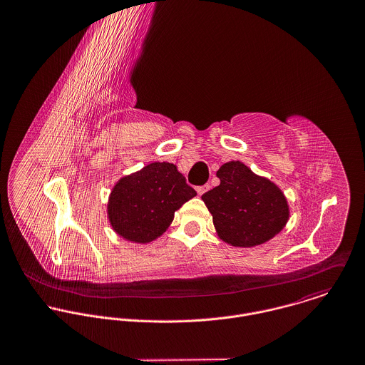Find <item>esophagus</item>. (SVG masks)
<instances>
[{"label":"esophagus","instance_id":"obj_1","mask_svg":"<svg viewBox=\"0 0 365 365\" xmlns=\"http://www.w3.org/2000/svg\"><path fill=\"white\" fill-rule=\"evenodd\" d=\"M208 189H210V185H202V186H197V187H196V192H197L199 196H202Z\"/></svg>","mask_w":365,"mask_h":365}]
</instances>
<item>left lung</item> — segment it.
<instances>
[{
  "mask_svg": "<svg viewBox=\"0 0 365 365\" xmlns=\"http://www.w3.org/2000/svg\"><path fill=\"white\" fill-rule=\"evenodd\" d=\"M220 185L202 196L218 237L224 242L250 247L267 242L288 221L283 192L245 163L231 161L218 170Z\"/></svg>",
  "mask_w": 365,
  "mask_h": 365,
  "instance_id": "1",
  "label": "left lung"
}]
</instances>
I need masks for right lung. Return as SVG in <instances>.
I'll return each mask as SVG.
<instances>
[{"label":"right lung","instance_id":"1","mask_svg":"<svg viewBox=\"0 0 365 365\" xmlns=\"http://www.w3.org/2000/svg\"><path fill=\"white\" fill-rule=\"evenodd\" d=\"M196 195L173 163H150L116 183L108 202L109 221L124 240L151 242L166 231L175 211Z\"/></svg>","mask_w":365,"mask_h":365}]
</instances>
